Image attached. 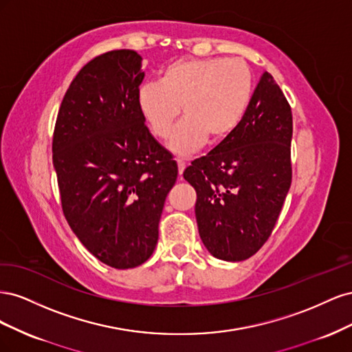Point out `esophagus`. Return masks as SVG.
Returning <instances> with one entry per match:
<instances>
[{
    "label": "esophagus",
    "mask_w": 352,
    "mask_h": 352,
    "mask_svg": "<svg viewBox=\"0 0 352 352\" xmlns=\"http://www.w3.org/2000/svg\"><path fill=\"white\" fill-rule=\"evenodd\" d=\"M185 167H186V164H185L184 160H177V170H179V176H182V175H184V172H185Z\"/></svg>",
    "instance_id": "34e87169"
}]
</instances>
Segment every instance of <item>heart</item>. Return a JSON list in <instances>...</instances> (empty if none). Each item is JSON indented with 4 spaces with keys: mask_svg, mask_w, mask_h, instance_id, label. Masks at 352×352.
<instances>
[{
    "mask_svg": "<svg viewBox=\"0 0 352 352\" xmlns=\"http://www.w3.org/2000/svg\"><path fill=\"white\" fill-rule=\"evenodd\" d=\"M250 66L238 58H182L158 73V83H144L136 107L150 132L168 138L176 119H185L170 138V151L189 155L207 142L225 141L243 120L252 97Z\"/></svg>",
    "mask_w": 352,
    "mask_h": 352,
    "instance_id": "obj_1",
    "label": "heart"
}]
</instances>
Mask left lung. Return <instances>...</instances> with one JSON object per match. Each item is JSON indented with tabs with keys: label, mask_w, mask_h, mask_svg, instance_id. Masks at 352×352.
Instances as JSON below:
<instances>
[{
	"label": "left lung",
	"mask_w": 352,
	"mask_h": 352,
	"mask_svg": "<svg viewBox=\"0 0 352 352\" xmlns=\"http://www.w3.org/2000/svg\"><path fill=\"white\" fill-rule=\"evenodd\" d=\"M291 141V105L264 72L238 129L185 168L199 236L216 258L247 260L272 235L292 182Z\"/></svg>",
	"instance_id": "left-lung-1"
}]
</instances>
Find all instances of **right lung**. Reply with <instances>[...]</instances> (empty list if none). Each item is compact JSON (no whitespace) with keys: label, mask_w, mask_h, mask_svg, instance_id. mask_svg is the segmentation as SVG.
<instances>
[{"label":"right lung","mask_w":352,"mask_h":352,"mask_svg":"<svg viewBox=\"0 0 352 352\" xmlns=\"http://www.w3.org/2000/svg\"><path fill=\"white\" fill-rule=\"evenodd\" d=\"M141 61L133 50H113L87 63L61 101L52 136L69 226L100 261L123 270L151 257L177 179L172 154L136 107Z\"/></svg>","instance_id":"add662e5"}]
</instances>
